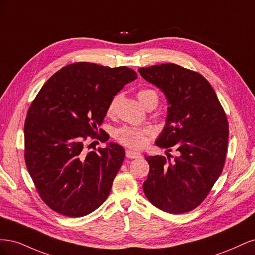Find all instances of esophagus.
Masks as SVG:
<instances>
[{"label":"esophagus","instance_id":"esophagus-1","mask_svg":"<svg viewBox=\"0 0 255 255\" xmlns=\"http://www.w3.org/2000/svg\"><path fill=\"white\" fill-rule=\"evenodd\" d=\"M140 155H141V154L139 152L134 151V150H128V149L126 151V156L128 158H138V157H140Z\"/></svg>","mask_w":255,"mask_h":255}]
</instances>
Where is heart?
Masks as SVG:
<instances>
[{
  "mask_svg": "<svg viewBox=\"0 0 255 255\" xmlns=\"http://www.w3.org/2000/svg\"><path fill=\"white\" fill-rule=\"evenodd\" d=\"M140 103L144 107L146 104L151 102L157 104L158 96L156 91L153 89H141L137 94ZM119 96H116L112 99L109 106H107V114L113 115L116 105H117ZM151 136V130L146 128H134V127H121L115 129L114 137L115 139L121 144L128 146L132 149H140L143 148L145 143L148 142L149 137Z\"/></svg>",
  "mask_w": 255,
  "mask_h": 255,
  "instance_id": "b5f03b06",
  "label": "heart"
}]
</instances>
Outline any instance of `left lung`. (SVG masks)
<instances>
[{"instance_id":"obj_1","label":"left lung","mask_w":255,"mask_h":255,"mask_svg":"<svg viewBox=\"0 0 255 255\" xmlns=\"http://www.w3.org/2000/svg\"><path fill=\"white\" fill-rule=\"evenodd\" d=\"M168 100L167 122L156 145L177 156H144L150 171L143 182L149 201L169 214L195 210L220 176L228 151L229 122L211 84L175 64L139 70Z\"/></svg>"}]
</instances>
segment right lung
<instances>
[{
	"mask_svg": "<svg viewBox=\"0 0 255 255\" xmlns=\"http://www.w3.org/2000/svg\"><path fill=\"white\" fill-rule=\"evenodd\" d=\"M136 79L137 73L125 66L74 63L53 74L30 104L24 159L39 197L54 212L83 217L109 197L125 149L110 142L88 151L87 143L109 140L99 128L107 106Z\"/></svg>",
	"mask_w": 255,
	"mask_h": 255,
	"instance_id": "add662e5",
	"label": "right lung"
}]
</instances>
